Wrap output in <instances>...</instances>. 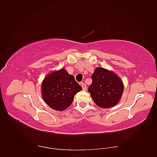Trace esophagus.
<instances>
[{
    "label": "esophagus",
    "mask_w": 157,
    "mask_h": 157,
    "mask_svg": "<svg viewBox=\"0 0 157 157\" xmlns=\"http://www.w3.org/2000/svg\"><path fill=\"white\" fill-rule=\"evenodd\" d=\"M81 86H82V87L83 90H86V85L85 84V83L82 82L81 83Z\"/></svg>",
    "instance_id": "1"
}]
</instances>
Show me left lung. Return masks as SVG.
<instances>
[{
	"label": "left lung",
	"mask_w": 157,
	"mask_h": 157,
	"mask_svg": "<svg viewBox=\"0 0 157 157\" xmlns=\"http://www.w3.org/2000/svg\"><path fill=\"white\" fill-rule=\"evenodd\" d=\"M88 88L93 101L101 108H111L118 103L123 92V82L113 72L98 67L91 76Z\"/></svg>",
	"instance_id": "1"
}]
</instances>
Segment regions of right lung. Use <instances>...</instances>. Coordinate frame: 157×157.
<instances>
[{
  "label": "right lung",
  "mask_w": 157,
  "mask_h": 157,
  "mask_svg": "<svg viewBox=\"0 0 157 157\" xmlns=\"http://www.w3.org/2000/svg\"><path fill=\"white\" fill-rule=\"evenodd\" d=\"M82 90L74 76L64 69L48 75L42 84L43 99L50 107L56 111H63L69 107L74 95Z\"/></svg>",
  "instance_id": "right-lung-1"
}]
</instances>
